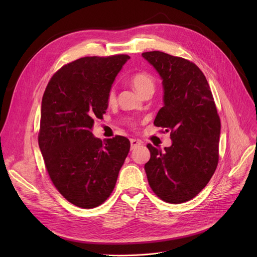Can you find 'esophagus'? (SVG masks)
<instances>
[{
    "label": "esophagus",
    "mask_w": 257,
    "mask_h": 257,
    "mask_svg": "<svg viewBox=\"0 0 257 257\" xmlns=\"http://www.w3.org/2000/svg\"><path fill=\"white\" fill-rule=\"evenodd\" d=\"M130 144H131V150H133V149H136L137 147L141 146V145H142V142L139 141V140L132 139V140H130Z\"/></svg>",
    "instance_id": "34e87169"
}]
</instances>
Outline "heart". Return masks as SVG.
Masks as SVG:
<instances>
[{"label":"heart","mask_w":257,"mask_h":257,"mask_svg":"<svg viewBox=\"0 0 257 257\" xmlns=\"http://www.w3.org/2000/svg\"><path fill=\"white\" fill-rule=\"evenodd\" d=\"M130 83L133 86V88L143 97L152 96L156 85L154 77L147 72H140V73L134 74L130 79ZM107 101L109 104H112L115 101L114 88H111L109 91H108Z\"/></svg>","instance_id":"1"}]
</instances>
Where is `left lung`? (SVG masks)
<instances>
[{
    "mask_svg": "<svg viewBox=\"0 0 257 257\" xmlns=\"http://www.w3.org/2000/svg\"><path fill=\"white\" fill-rule=\"evenodd\" d=\"M142 56L163 80L164 107L154 125L171 131L172 140L165 151L147 145L148 182L161 200L183 203L203 190L217 169L220 117L207 80L195 63L159 51Z\"/></svg>",
    "mask_w": 257,
    "mask_h": 257,
    "instance_id": "1",
    "label": "left lung"
}]
</instances>
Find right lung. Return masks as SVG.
<instances>
[{
	"mask_svg": "<svg viewBox=\"0 0 257 257\" xmlns=\"http://www.w3.org/2000/svg\"><path fill=\"white\" fill-rule=\"evenodd\" d=\"M128 59L124 54L77 59L54 74L43 96L40 152L53 184L81 208L97 207L110 196L130 150L124 137L102 142L91 133Z\"/></svg>",
	"mask_w": 257,
	"mask_h": 257,
	"instance_id": "obj_1",
	"label": "right lung"
}]
</instances>
